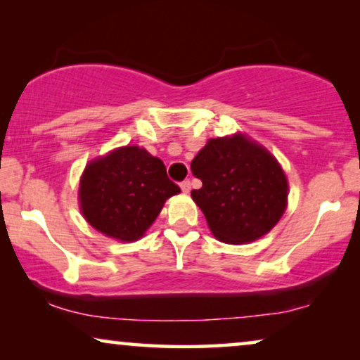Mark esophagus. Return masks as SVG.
Returning a JSON list of instances; mask_svg holds the SVG:
<instances>
[{
    "label": "esophagus",
    "instance_id": "obj_1",
    "mask_svg": "<svg viewBox=\"0 0 360 360\" xmlns=\"http://www.w3.org/2000/svg\"><path fill=\"white\" fill-rule=\"evenodd\" d=\"M180 188H181V191H184V193H190V190H191V184H190V180L181 181V184H180Z\"/></svg>",
    "mask_w": 360,
    "mask_h": 360
}]
</instances>
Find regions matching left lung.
Wrapping results in <instances>:
<instances>
[{"mask_svg":"<svg viewBox=\"0 0 360 360\" xmlns=\"http://www.w3.org/2000/svg\"><path fill=\"white\" fill-rule=\"evenodd\" d=\"M191 172L203 181L191 198L216 239L245 244L267 234L287 208L288 181L270 152L244 134L210 139Z\"/></svg>","mask_w":360,"mask_h":360,"instance_id":"obj_1","label":"left lung"}]
</instances>
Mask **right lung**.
<instances>
[{
	"instance_id": "1",
	"label": "right lung",
	"mask_w": 360,
	"mask_h": 360,
	"mask_svg": "<svg viewBox=\"0 0 360 360\" xmlns=\"http://www.w3.org/2000/svg\"><path fill=\"white\" fill-rule=\"evenodd\" d=\"M180 193L164 162L139 146L115 149L85 167L78 200L85 219L117 240H137L159 216L165 200Z\"/></svg>"
}]
</instances>
